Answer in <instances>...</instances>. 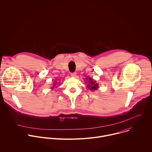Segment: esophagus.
Wrapping results in <instances>:
<instances>
[{
    "label": "esophagus",
    "mask_w": 152,
    "mask_h": 152,
    "mask_svg": "<svg viewBox=\"0 0 152 152\" xmlns=\"http://www.w3.org/2000/svg\"><path fill=\"white\" fill-rule=\"evenodd\" d=\"M71 76H72V77H76V72L71 73Z\"/></svg>",
    "instance_id": "obj_1"
}]
</instances>
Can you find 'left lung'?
I'll use <instances>...</instances> for the list:
<instances>
[{"instance_id": "left-lung-1", "label": "left lung", "mask_w": 152, "mask_h": 152, "mask_svg": "<svg viewBox=\"0 0 152 152\" xmlns=\"http://www.w3.org/2000/svg\"><path fill=\"white\" fill-rule=\"evenodd\" d=\"M88 78H87L88 79ZM89 84H88V88L90 89L91 90H95L98 88V84L94 82L93 81V79L91 78L89 79L88 82Z\"/></svg>"}]
</instances>
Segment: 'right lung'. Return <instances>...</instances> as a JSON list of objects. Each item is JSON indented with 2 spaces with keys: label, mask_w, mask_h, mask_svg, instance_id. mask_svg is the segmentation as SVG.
<instances>
[{
  "label": "right lung",
  "mask_w": 152,
  "mask_h": 152,
  "mask_svg": "<svg viewBox=\"0 0 152 152\" xmlns=\"http://www.w3.org/2000/svg\"><path fill=\"white\" fill-rule=\"evenodd\" d=\"M56 85V84H53V85ZM53 88H54V86H53V88H52V89H53Z\"/></svg>",
  "instance_id": "obj_1"
}]
</instances>
